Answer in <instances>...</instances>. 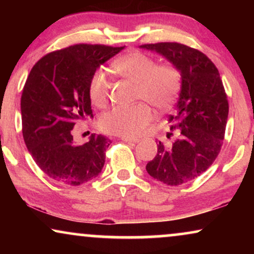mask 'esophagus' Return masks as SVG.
Wrapping results in <instances>:
<instances>
[{"mask_svg": "<svg viewBox=\"0 0 254 254\" xmlns=\"http://www.w3.org/2000/svg\"><path fill=\"white\" fill-rule=\"evenodd\" d=\"M121 140L125 141V142H130V143H137V142H138L137 138H133V137H127V136H123V137H121Z\"/></svg>", "mask_w": 254, "mask_h": 254, "instance_id": "34e87169", "label": "esophagus"}]
</instances>
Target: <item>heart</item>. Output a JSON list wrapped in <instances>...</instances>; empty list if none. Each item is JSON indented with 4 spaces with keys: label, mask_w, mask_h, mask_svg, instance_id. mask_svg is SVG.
Returning <instances> with one entry per match:
<instances>
[{
    "label": "heart",
    "mask_w": 254,
    "mask_h": 254,
    "mask_svg": "<svg viewBox=\"0 0 254 254\" xmlns=\"http://www.w3.org/2000/svg\"><path fill=\"white\" fill-rule=\"evenodd\" d=\"M114 70L121 77L136 84L137 99H144L158 110H168L175 104L182 88V72L172 64H157L141 52H131L118 59ZM111 81L106 71L97 70L89 83V97L93 105L104 107L109 102ZM154 112L147 103L133 106H116L100 117L104 131L121 136H138L147 129Z\"/></svg>",
    "instance_id": "obj_1"
}]
</instances>
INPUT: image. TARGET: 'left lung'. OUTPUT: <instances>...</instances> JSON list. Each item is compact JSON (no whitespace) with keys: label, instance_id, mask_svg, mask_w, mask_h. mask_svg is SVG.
<instances>
[{"label":"left lung","instance_id":"left-lung-1","mask_svg":"<svg viewBox=\"0 0 254 254\" xmlns=\"http://www.w3.org/2000/svg\"><path fill=\"white\" fill-rule=\"evenodd\" d=\"M175 64L182 72V89L176 111L169 116L168 137L159 141L157 155L145 166L152 178L170 186L195 179L220 154L227 126L229 104L220 72L202 52L178 43L145 44Z\"/></svg>","mask_w":254,"mask_h":254}]
</instances>
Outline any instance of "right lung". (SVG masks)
Returning a JSON list of instances; mask_svg holds the SVG:
<instances>
[{"label": "right lung", "mask_w": 254, "mask_h": 254, "mask_svg": "<svg viewBox=\"0 0 254 254\" xmlns=\"http://www.w3.org/2000/svg\"><path fill=\"white\" fill-rule=\"evenodd\" d=\"M124 48L74 45L46 54L31 69L20 98L23 137L37 165L55 182L78 186L102 172L109 138L91 134L79 145L71 130L92 117V75Z\"/></svg>", "instance_id": "add662e5"}]
</instances>
